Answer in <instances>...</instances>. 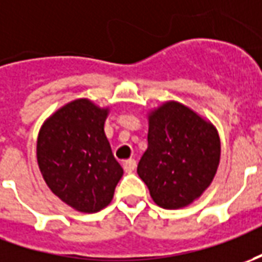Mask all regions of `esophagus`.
Instances as JSON below:
<instances>
[{
	"label": "esophagus",
	"instance_id": "esophagus-1",
	"mask_svg": "<svg viewBox=\"0 0 262 262\" xmlns=\"http://www.w3.org/2000/svg\"><path fill=\"white\" fill-rule=\"evenodd\" d=\"M123 168L126 173H132V172L136 169V162H135V159H127V161H124Z\"/></svg>",
	"mask_w": 262,
	"mask_h": 262
}]
</instances>
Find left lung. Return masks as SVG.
<instances>
[{
    "instance_id": "obj_1",
    "label": "left lung",
    "mask_w": 262,
    "mask_h": 262,
    "mask_svg": "<svg viewBox=\"0 0 262 262\" xmlns=\"http://www.w3.org/2000/svg\"><path fill=\"white\" fill-rule=\"evenodd\" d=\"M147 149L138 175L156 205L179 209L211 186L221 159V140L211 120L175 100L147 112Z\"/></svg>"
}]
</instances>
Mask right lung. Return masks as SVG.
<instances>
[{
  "mask_svg": "<svg viewBox=\"0 0 262 262\" xmlns=\"http://www.w3.org/2000/svg\"><path fill=\"white\" fill-rule=\"evenodd\" d=\"M110 107L76 99L51 113L37 138V163L44 182L61 202L94 213L112 202L123 169L104 133Z\"/></svg>",
  "mask_w": 262,
  "mask_h": 262,
  "instance_id": "add662e5",
  "label": "right lung"
}]
</instances>
